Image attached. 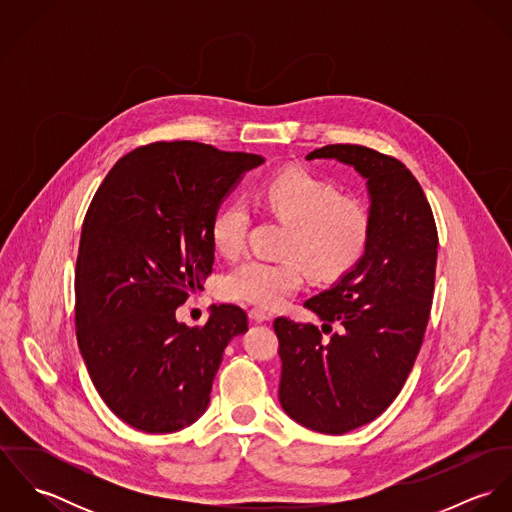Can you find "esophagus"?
<instances>
[{
  "instance_id": "1",
  "label": "esophagus",
  "mask_w": 512,
  "mask_h": 512,
  "mask_svg": "<svg viewBox=\"0 0 512 512\" xmlns=\"http://www.w3.org/2000/svg\"><path fill=\"white\" fill-rule=\"evenodd\" d=\"M248 315H250V319L256 321V323H266V321L272 319V313H268V311H264V309H258V307L250 309Z\"/></svg>"
}]
</instances>
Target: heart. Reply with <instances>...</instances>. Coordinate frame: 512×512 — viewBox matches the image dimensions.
Returning <instances> with one entry per match:
<instances>
[{"label": "heart", "mask_w": 512, "mask_h": 512, "mask_svg": "<svg viewBox=\"0 0 512 512\" xmlns=\"http://www.w3.org/2000/svg\"><path fill=\"white\" fill-rule=\"evenodd\" d=\"M258 199L274 215L290 224L284 244V260L250 256L232 266L222 278L228 299L274 307L303 284V270L313 278L333 280L353 268L365 254L370 236V215L357 199L341 197V191L307 171H286L270 179ZM250 213L242 201L222 205L211 220L215 250L232 258L246 244Z\"/></svg>", "instance_id": "b5f03b06"}]
</instances>
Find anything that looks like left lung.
Masks as SVG:
<instances>
[{
    "instance_id": "1",
    "label": "left lung",
    "mask_w": 512,
    "mask_h": 512,
    "mask_svg": "<svg viewBox=\"0 0 512 512\" xmlns=\"http://www.w3.org/2000/svg\"><path fill=\"white\" fill-rule=\"evenodd\" d=\"M305 159H335L366 181L370 236L365 254L303 305L321 321H274L280 339V404L297 424L331 436L378 418L402 390L430 319L438 230L406 165L365 146L337 144ZM335 324L338 331L330 332ZM330 332L329 340L322 339Z\"/></svg>"
}]
</instances>
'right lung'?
Here are the masks:
<instances>
[{
	"label": "right lung",
	"mask_w": 512,
	"mask_h": 512,
	"mask_svg": "<svg viewBox=\"0 0 512 512\" xmlns=\"http://www.w3.org/2000/svg\"><path fill=\"white\" fill-rule=\"evenodd\" d=\"M262 155L197 142H157L124 155L82 224L74 293L76 339L106 406L147 434L191 426L207 410L232 337L236 305H213L203 327L175 317L213 272L211 220Z\"/></svg>",
	"instance_id": "obj_1"
}]
</instances>
